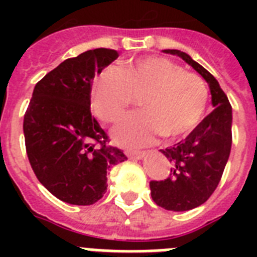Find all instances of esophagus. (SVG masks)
I'll list each match as a JSON object with an SVG mask.
<instances>
[{
    "label": "esophagus",
    "mask_w": 257,
    "mask_h": 257,
    "mask_svg": "<svg viewBox=\"0 0 257 257\" xmlns=\"http://www.w3.org/2000/svg\"><path fill=\"white\" fill-rule=\"evenodd\" d=\"M126 155L132 160H141V159H144L147 152H126Z\"/></svg>",
    "instance_id": "esophagus-1"
}]
</instances>
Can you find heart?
<instances>
[{
    "mask_svg": "<svg viewBox=\"0 0 257 257\" xmlns=\"http://www.w3.org/2000/svg\"><path fill=\"white\" fill-rule=\"evenodd\" d=\"M143 96L144 110L132 113L113 128L118 145L152 144L160 135L176 139L199 124L208 102L203 78L164 57H144L121 69L106 68L94 80L93 109L101 120L114 122Z\"/></svg>",
    "mask_w": 257,
    "mask_h": 257,
    "instance_id": "1",
    "label": "heart"
}]
</instances>
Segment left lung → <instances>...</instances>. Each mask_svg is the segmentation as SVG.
Wrapping results in <instances>:
<instances>
[{
  "instance_id": "1",
  "label": "left lung",
  "mask_w": 257,
  "mask_h": 257,
  "mask_svg": "<svg viewBox=\"0 0 257 257\" xmlns=\"http://www.w3.org/2000/svg\"><path fill=\"white\" fill-rule=\"evenodd\" d=\"M203 76L211 89L212 110L187 139L173 147L160 149L171 161L165 180L151 181V195L159 207L184 212L207 201L219 185L232 145V106L219 82L199 62L181 50L167 49Z\"/></svg>"
}]
</instances>
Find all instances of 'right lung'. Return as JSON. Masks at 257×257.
I'll use <instances>...</instances> for the list:
<instances>
[{"mask_svg": "<svg viewBox=\"0 0 257 257\" xmlns=\"http://www.w3.org/2000/svg\"><path fill=\"white\" fill-rule=\"evenodd\" d=\"M118 57L113 49L68 58L36 84L24 116L26 155L38 181L61 201L92 205L106 191V172L126 160L109 147L90 113L94 74Z\"/></svg>", "mask_w": 257, "mask_h": 257, "instance_id": "right-lung-1", "label": "right lung"}]
</instances>
